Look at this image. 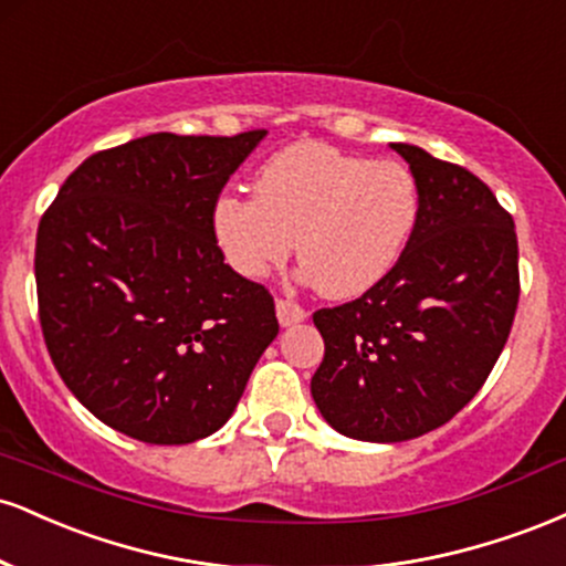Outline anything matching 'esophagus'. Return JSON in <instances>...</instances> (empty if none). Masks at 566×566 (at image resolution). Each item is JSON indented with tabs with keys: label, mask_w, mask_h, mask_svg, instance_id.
Instances as JSON below:
<instances>
[{
	"label": "esophagus",
	"mask_w": 566,
	"mask_h": 566,
	"mask_svg": "<svg viewBox=\"0 0 566 566\" xmlns=\"http://www.w3.org/2000/svg\"><path fill=\"white\" fill-rule=\"evenodd\" d=\"M305 308L303 305L292 303V301H276V319L282 327H292V324L303 322L305 319Z\"/></svg>",
	"instance_id": "34e87169"
}]
</instances>
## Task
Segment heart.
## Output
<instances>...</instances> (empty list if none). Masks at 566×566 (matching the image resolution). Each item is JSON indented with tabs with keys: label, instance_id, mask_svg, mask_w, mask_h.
<instances>
[{
	"label": "heart",
	"instance_id": "b5f03b06",
	"mask_svg": "<svg viewBox=\"0 0 566 566\" xmlns=\"http://www.w3.org/2000/svg\"><path fill=\"white\" fill-rule=\"evenodd\" d=\"M418 216V184L405 165L303 140L263 161L252 197H220L210 231L239 276L265 279L295 247L305 282L354 301L396 269Z\"/></svg>",
	"mask_w": 566,
	"mask_h": 566
}]
</instances>
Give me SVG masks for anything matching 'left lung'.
I'll return each mask as SVG.
<instances>
[{"mask_svg": "<svg viewBox=\"0 0 566 566\" xmlns=\"http://www.w3.org/2000/svg\"><path fill=\"white\" fill-rule=\"evenodd\" d=\"M409 165L420 216L405 255L375 290L322 308L324 359L311 396L337 433L418 439L484 386L518 303L513 218L465 167L391 143Z\"/></svg>", "mask_w": 566, "mask_h": 566, "instance_id": "obj_1", "label": "left lung"}]
</instances>
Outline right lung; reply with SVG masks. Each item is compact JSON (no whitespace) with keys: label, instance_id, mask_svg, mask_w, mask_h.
Here are the masks:
<instances>
[{"label":"right lung","instance_id":"right-lung-1","mask_svg":"<svg viewBox=\"0 0 566 566\" xmlns=\"http://www.w3.org/2000/svg\"><path fill=\"white\" fill-rule=\"evenodd\" d=\"M265 129L154 133L84 159L36 231L44 343L97 420L146 444L216 433L279 333L274 297L223 263L210 212Z\"/></svg>","mask_w":566,"mask_h":566}]
</instances>
